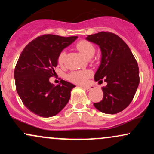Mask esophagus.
I'll use <instances>...</instances> for the list:
<instances>
[{
  "label": "esophagus",
  "instance_id": "esophagus-1",
  "mask_svg": "<svg viewBox=\"0 0 154 154\" xmlns=\"http://www.w3.org/2000/svg\"><path fill=\"white\" fill-rule=\"evenodd\" d=\"M84 89L85 90V91H91V90H93V88L92 87H84Z\"/></svg>",
  "mask_w": 154,
  "mask_h": 154
}]
</instances>
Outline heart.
Masks as SVG:
<instances>
[{
    "instance_id": "obj_1",
    "label": "heart",
    "mask_w": 154,
    "mask_h": 154,
    "mask_svg": "<svg viewBox=\"0 0 154 154\" xmlns=\"http://www.w3.org/2000/svg\"><path fill=\"white\" fill-rule=\"evenodd\" d=\"M76 48L83 56L85 57H90L93 56L95 53V47L88 40H80L76 45ZM65 56H66V51H62L60 53L58 57V61L59 63H63L64 62ZM92 75L91 71L84 70V71H76L70 73L68 75V79L72 82L77 83V84L83 85L85 84L88 79Z\"/></svg>"
}]
</instances>
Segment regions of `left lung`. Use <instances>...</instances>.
<instances>
[{"label":"left lung","mask_w":154,"mask_h":154,"mask_svg":"<svg viewBox=\"0 0 154 154\" xmlns=\"http://www.w3.org/2000/svg\"><path fill=\"white\" fill-rule=\"evenodd\" d=\"M86 40L97 44L101 51V61L95 80L107 85L102 88V100L93 105L105 114H114L130 105L140 82L137 61L128 45L118 35L100 32L88 35Z\"/></svg>","instance_id":"left-lung-1"}]
</instances>
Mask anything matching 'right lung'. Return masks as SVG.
Returning <instances> with one entry per match:
<instances>
[{"label": "right lung", "mask_w": 154, "mask_h": 154, "mask_svg": "<svg viewBox=\"0 0 154 154\" xmlns=\"http://www.w3.org/2000/svg\"><path fill=\"white\" fill-rule=\"evenodd\" d=\"M77 38L55 35L39 36L26 45L14 69L16 89L24 105L37 115L51 117L66 106L75 85L61 79L54 86L49 78L63 48Z\"/></svg>", "instance_id": "1"}]
</instances>
